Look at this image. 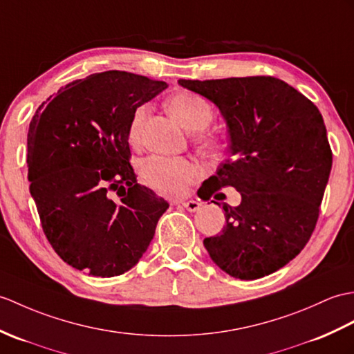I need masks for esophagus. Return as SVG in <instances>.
I'll use <instances>...</instances> for the list:
<instances>
[{
    "instance_id": "obj_1",
    "label": "esophagus",
    "mask_w": 354,
    "mask_h": 354,
    "mask_svg": "<svg viewBox=\"0 0 354 354\" xmlns=\"http://www.w3.org/2000/svg\"><path fill=\"white\" fill-rule=\"evenodd\" d=\"M176 203H180L187 211H190V212H196L202 207V203L199 201H184V202H176Z\"/></svg>"
}]
</instances>
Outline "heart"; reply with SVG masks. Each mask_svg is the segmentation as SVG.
Returning a JSON list of instances; mask_svg holds the SVG:
<instances>
[{
	"label": "heart",
	"mask_w": 354,
	"mask_h": 354,
	"mask_svg": "<svg viewBox=\"0 0 354 354\" xmlns=\"http://www.w3.org/2000/svg\"><path fill=\"white\" fill-rule=\"evenodd\" d=\"M167 106L170 113L183 123V127L190 131L207 128L214 114L207 101L192 93L171 96L167 101ZM146 113V105H140L134 110L128 127L131 143H136L140 138ZM196 142L207 153L218 152L221 146L220 138L212 134L197 136ZM138 170L145 183L164 196H180L201 175V169L194 161L183 157H167V155H149L140 162Z\"/></svg>",
	"instance_id": "1"
}]
</instances>
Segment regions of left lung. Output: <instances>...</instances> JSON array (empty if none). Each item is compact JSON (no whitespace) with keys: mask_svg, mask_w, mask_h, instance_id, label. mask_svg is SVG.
I'll return each instance as SVG.
<instances>
[{"mask_svg":"<svg viewBox=\"0 0 354 354\" xmlns=\"http://www.w3.org/2000/svg\"><path fill=\"white\" fill-rule=\"evenodd\" d=\"M178 83L214 102L231 136L232 157L197 194L208 201L223 187L241 194L238 207L223 203L226 225L205 238V249L232 277L274 273L303 250L319 216L332 169L322 113L274 77Z\"/></svg>","mask_w":354,"mask_h":354,"instance_id":"1","label":"left lung"}]
</instances>
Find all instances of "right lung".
<instances>
[{
    "instance_id": "right-lung-1",
    "label": "right lung",
    "mask_w": 354,
    "mask_h": 354,
    "mask_svg": "<svg viewBox=\"0 0 354 354\" xmlns=\"http://www.w3.org/2000/svg\"><path fill=\"white\" fill-rule=\"evenodd\" d=\"M167 84L106 71L62 87L32 116L30 193L55 253L88 274L113 277L143 257L169 203L140 185L129 120Z\"/></svg>"
}]
</instances>
